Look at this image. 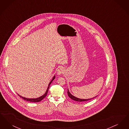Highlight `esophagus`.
<instances>
[{
	"label": "esophagus",
	"mask_w": 129,
	"mask_h": 129,
	"mask_svg": "<svg viewBox=\"0 0 129 129\" xmlns=\"http://www.w3.org/2000/svg\"><path fill=\"white\" fill-rule=\"evenodd\" d=\"M64 70L63 69V68H59L58 70H57V74L58 75H61L62 74L64 73Z\"/></svg>",
	"instance_id": "34e87169"
}]
</instances>
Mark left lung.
Returning <instances> with one entry per match:
<instances>
[{"mask_svg": "<svg viewBox=\"0 0 129 129\" xmlns=\"http://www.w3.org/2000/svg\"><path fill=\"white\" fill-rule=\"evenodd\" d=\"M68 96L70 98L72 99V100H73L74 101H77V102H85V101H89V100H90L92 99H94L95 97H97V96L96 97H94L93 98L91 99H80L78 98L75 96H74V95H73L72 94H71V93L70 92L69 90V89H68Z\"/></svg>", "mask_w": 129, "mask_h": 129, "instance_id": "obj_1", "label": "left lung"}]
</instances>
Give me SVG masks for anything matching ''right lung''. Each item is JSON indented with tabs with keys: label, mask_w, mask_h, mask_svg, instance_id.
I'll return each mask as SVG.
<instances>
[{
	"label": "right lung",
	"mask_w": 129,
	"mask_h": 129,
	"mask_svg": "<svg viewBox=\"0 0 129 129\" xmlns=\"http://www.w3.org/2000/svg\"><path fill=\"white\" fill-rule=\"evenodd\" d=\"M55 75H54V77H53V78H52V80H51V81H50V82L49 83V85H48V87H47V90H46V91L45 93L43 94V95L41 96V97H39V98H37L32 99L26 98H25V97H22V96H20V95H19L18 94H18V95L19 96H20L21 98L23 99L24 100H25V101H29V102H34V103H38V102H39L41 101L42 100H43V99L46 96V95H47V93H48V89H49V86L50 85V84L52 83V81L55 79Z\"/></svg>",
	"instance_id": "obj_1"
}]
</instances>
